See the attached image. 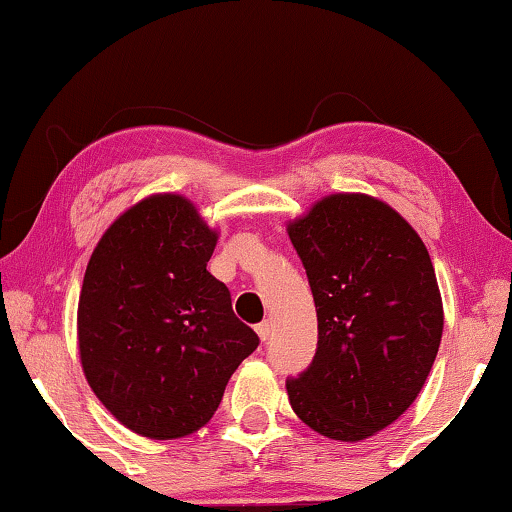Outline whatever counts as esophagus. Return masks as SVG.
<instances>
[{"label": "esophagus", "mask_w": 512, "mask_h": 512, "mask_svg": "<svg viewBox=\"0 0 512 512\" xmlns=\"http://www.w3.org/2000/svg\"><path fill=\"white\" fill-rule=\"evenodd\" d=\"M255 331L259 335V340H269L271 333H273V322H271V319H264L262 324H257Z\"/></svg>", "instance_id": "1"}]
</instances>
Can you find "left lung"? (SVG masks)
Masks as SVG:
<instances>
[{"label": "left lung", "instance_id": "obj_1", "mask_svg": "<svg viewBox=\"0 0 512 512\" xmlns=\"http://www.w3.org/2000/svg\"><path fill=\"white\" fill-rule=\"evenodd\" d=\"M317 308V352L287 381L294 414L324 437L363 441L421 393L444 303L421 236L386 202L335 193L287 223Z\"/></svg>", "mask_w": 512, "mask_h": 512}]
</instances>
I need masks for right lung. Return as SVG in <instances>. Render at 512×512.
Masks as SVG:
<instances>
[{
    "label": "right lung",
    "instance_id": "right-lung-1",
    "mask_svg": "<svg viewBox=\"0 0 512 512\" xmlns=\"http://www.w3.org/2000/svg\"><path fill=\"white\" fill-rule=\"evenodd\" d=\"M218 232L177 193L149 195L105 230L78 303V349L91 391L147 439H181L216 414L259 345L207 271Z\"/></svg>",
    "mask_w": 512,
    "mask_h": 512
}]
</instances>
